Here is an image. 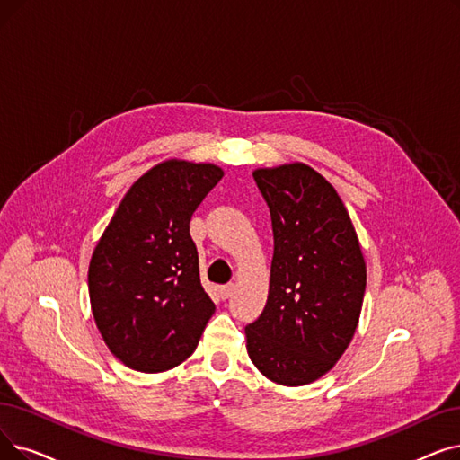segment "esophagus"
I'll return each instance as SVG.
<instances>
[{"label":"esophagus","mask_w":460,"mask_h":460,"mask_svg":"<svg viewBox=\"0 0 460 460\" xmlns=\"http://www.w3.org/2000/svg\"><path fill=\"white\" fill-rule=\"evenodd\" d=\"M233 293H234V286L233 284H227V286L219 288V295H222V298H229Z\"/></svg>","instance_id":"esophagus-1"}]
</instances>
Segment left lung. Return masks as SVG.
<instances>
[{
	"label": "left lung",
	"mask_w": 460,
	"mask_h": 460,
	"mask_svg": "<svg viewBox=\"0 0 460 460\" xmlns=\"http://www.w3.org/2000/svg\"><path fill=\"white\" fill-rule=\"evenodd\" d=\"M270 208L274 253L267 305L246 331L252 363L298 387L325 376L361 315L367 263L341 195L310 165L255 169Z\"/></svg>",
	"instance_id": "obj_1"
}]
</instances>
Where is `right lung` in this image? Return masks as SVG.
<instances>
[{"label": "right lung", "mask_w": 460, "mask_h": 460, "mask_svg": "<svg viewBox=\"0 0 460 460\" xmlns=\"http://www.w3.org/2000/svg\"><path fill=\"white\" fill-rule=\"evenodd\" d=\"M222 176V167L186 159L154 165L128 190L93 248L95 325L133 370L154 374L184 363L216 310L199 278L190 219Z\"/></svg>", "instance_id": "1"}]
</instances>
